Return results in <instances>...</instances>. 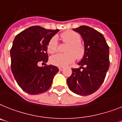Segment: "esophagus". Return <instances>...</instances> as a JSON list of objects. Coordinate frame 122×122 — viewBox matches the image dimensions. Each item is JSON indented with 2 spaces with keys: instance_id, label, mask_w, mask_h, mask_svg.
I'll list each match as a JSON object with an SVG mask.
<instances>
[{
  "instance_id": "34e87169",
  "label": "esophagus",
  "mask_w": 122,
  "mask_h": 122,
  "mask_svg": "<svg viewBox=\"0 0 122 122\" xmlns=\"http://www.w3.org/2000/svg\"><path fill=\"white\" fill-rule=\"evenodd\" d=\"M63 69H64L63 67H59V70L60 71H62V70H63Z\"/></svg>"
}]
</instances>
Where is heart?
Returning a JSON list of instances; mask_svg holds the SVG:
<instances>
[{
    "label": "heart",
    "mask_w": 122,
    "mask_h": 122,
    "mask_svg": "<svg viewBox=\"0 0 122 122\" xmlns=\"http://www.w3.org/2000/svg\"><path fill=\"white\" fill-rule=\"evenodd\" d=\"M62 41L68 44L67 47L66 54H57L53 55L50 61L54 65L60 67H64L73 62L75 57L80 59L83 57L85 53L83 45L80 43L81 38L80 35L77 32L68 31L61 35ZM47 49L49 53L54 54L57 51V38L52 37L49 41Z\"/></svg>",
    "instance_id": "heart-1"
}]
</instances>
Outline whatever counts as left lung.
<instances>
[{
	"label": "left lung",
	"mask_w": 122,
	"mask_h": 122,
	"mask_svg": "<svg viewBox=\"0 0 122 122\" xmlns=\"http://www.w3.org/2000/svg\"><path fill=\"white\" fill-rule=\"evenodd\" d=\"M73 30L82 37L85 53L78 63L80 68H72L67 82L73 93L86 96L95 92L104 81L110 65L109 47L103 35L92 27L81 25Z\"/></svg>",
	"instance_id": "left-lung-1"
}]
</instances>
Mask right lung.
Listing matches in <instances>:
<instances>
[{
	"label": "right lung",
	"instance_id": "add662e5",
	"mask_svg": "<svg viewBox=\"0 0 122 122\" xmlns=\"http://www.w3.org/2000/svg\"><path fill=\"white\" fill-rule=\"evenodd\" d=\"M59 31L32 26L14 39L10 49L11 70L19 86L29 94L37 95L47 91L59 72L54 65L39 66V62L48 61V44Z\"/></svg>",
	"mask_w": 122,
	"mask_h": 122
}]
</instances>
